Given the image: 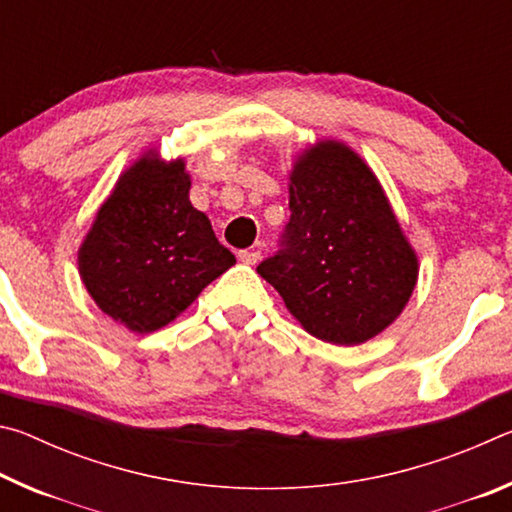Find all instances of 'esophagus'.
Returning <instances> with one entry per match:
<instances>
[{"mask_svg":"<svg viewBox=\"0 0 512 512\" xmlns=\"http://www.w3.org/2000/svg\"><path fill=\"white\" fill-rule=\"evenodd\" d=\"M239 259L244 264H248V266H253V264H257V259H259V250H239Z\"/></svg>","mask_w":512,"mask_h":512,"instance_id":"esophagus-1","label":"esophagus"}]
</instances>
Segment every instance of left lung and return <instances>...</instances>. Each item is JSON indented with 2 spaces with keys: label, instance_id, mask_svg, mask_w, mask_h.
Returning <instances> with one entry per match:
<instances>
[{
  "label": "left lung",
  "instance_id": "obj_1",
  "mask_svg": "<svg viewBox=\"0 0 512 512\" xmlns=\"http://www.w3.org/2000/svg\"><path fill=\"white\" fill-rule=\"evenodd\" d=\"M282 250L257 273L316 339L359 345L402 314L418 255L366 160L339 140L302 151L289 171Z\"/></svg>",
  "mask_w": 512,
  "mask_h": 512
}]
</instances>
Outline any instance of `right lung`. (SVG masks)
Masks as SVG:
<instances>
[{
	"mask_svg": "<svg viewBox=\"0 0 512 512\" xmlns=\"http://www.w3.org/2000/svg\"><path fill=\"white\" fill-rule=\"evenodd\" d=\"M185 160L146 151L121 173L79 248V273L103 314L135 334L176 320L237 262L189 201Z\"/></svg>",
	"mask_w": 512,
	"mask_h": 512,
	"instance_id": "right-lung-1",
	"label": "right lung"
}]
</instances>
